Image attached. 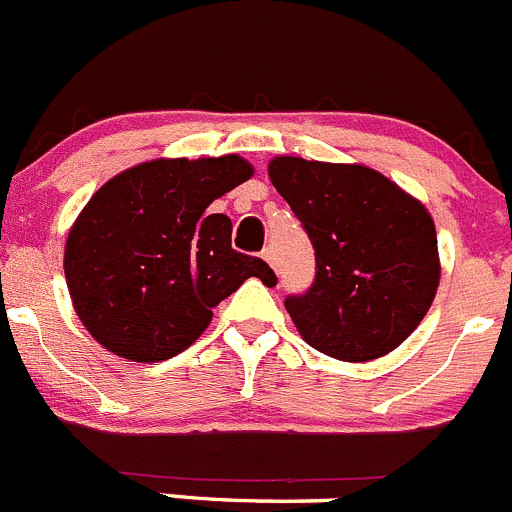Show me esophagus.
<instances>
[{"label": "esophagus", "instance_id": "34e87169", "mask_svg": "<svg viewBox=\"0 0 512 512\" xmlns=\"http://www.w3.org/2000/svg\"><path fill=\"white\" fill-rule=\"evenodd\" d=\"M261 259H264L266 264L271 266V269H276V259H274V251H271V248H264V253H261Z\"/></svg>", "mask_w": 512, "mask_h": 512}]
</instances>
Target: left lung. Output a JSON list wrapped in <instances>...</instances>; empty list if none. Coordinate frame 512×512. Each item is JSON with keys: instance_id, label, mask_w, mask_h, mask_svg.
I'll return each instance as SVG.
<instances>
[{"instance_id": "obj_1", "label": "left lung", "mask_w": 512, "mask_h": 512, "mask_svg": "<svg viewBox=\"0 0 512 512\" xmlns=\"http://www.w3.org/2000/svg\"><path fill=\"white\" fill-rule=\"evenodd\" d=\"M269 178L316 256L311 289L284 301L301 339L342 362H369L397 349L425 319L440 286L430 211L359 163L279 155Z\"/></svg>"}]
</instances>
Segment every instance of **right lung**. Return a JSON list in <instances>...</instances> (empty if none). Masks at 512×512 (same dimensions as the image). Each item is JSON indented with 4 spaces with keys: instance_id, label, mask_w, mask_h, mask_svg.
<instances>
[{
    "instance_id": "right-lung-1",
    "label": "right lung",
    "mask_w": 512,
    "mask_h": 512,
    "mask_svg": "<svg viewBox=\"0 0 512 512\" xmlns=\"http://www.w3.org/2000/svg\"><path fill=\"white\" fill-rule=\"evenodd\" d=\"M251 175L241 155L158 158L87 201L67 233L65 279L95 342L133 362H163L206 332L213 306L243 281H276L266 261L233 251L231 218L206 211Z\"/></svg>"
}]
</instances>
